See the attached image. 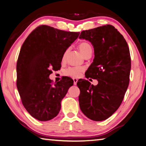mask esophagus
Returning a JSON list of instances; mask_svg holds the SVG:
<instances>
[{"label": "esophagus", "instance_id": "obj_1", "mask_svg": "<svg viewBox=\"0 0 146 146\" xmlns=\"http://www.w3.org/2000/svg\"><path fill=\"white\" fill-rule=\"evenodd\" d=\"M73 84H74V85H76L77 82H78V80L76 78H73Z\"/></svg>", "mask_w": 146, "mask_h": 146}]
</instances>
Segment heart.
<instances>
[{"label": "heart", "mask_w": 146, "mask_h": 146, "mask_svg": "<svg viewBox=\"0 0 146 146\" xmlns=\"http://www.w3.org/2000/svg\"><path fill=\"white\" fill-rule=\"evenodd\" d=\"M79 50L82 53V55L85 57L89 53H91L92 52V48L88 43L87 42H81L78 45ZM68 53V49H67L63 53L62 56V60L64 61L66 58L67 54ZM84 68L83 67L76 66V67H69L65 70V73L66 75L70 76L73 78H78L80 77L82 73L84 72Z\"/></svg>", "instance_id": "b5f03b06"}]
</instances>
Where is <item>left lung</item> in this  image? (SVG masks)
<instances>
[{
  "label": "left lung",
  "mask_w": 146,
  "mask_h": 146,
  "mask_svg": "<svg viewBox=\"0 0 146 146\" xmlns=\"http://www.w3.org/2000/svg\"><path fill=\"white\" fill-rule=\"evenodd\" d=\"M79 38L93 45L94 58L85 76L98 81L96 86L86 80L78 81L80 108L89 119L103 121L119 108L126 92L131 67L129 48L111 25L83 30Z\"/></svg>",
  "instance_id": "obj_1"
}]
</instances>
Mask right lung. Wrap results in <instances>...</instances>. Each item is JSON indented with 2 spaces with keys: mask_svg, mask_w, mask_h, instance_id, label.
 <instances>
[{
  "mask_svg": "<svg viewBox=\"0 0 146 146\" xmlns=\"http://www.w3.org/2000/svg\"><path fill=\"white\" fill-rule=\"evenodd\" d=\"M79 35L42 25L23 42L17 62V87L23 106L35 119L49 121L59 113L73 80L66 76L53 83L49 75L61 67L63 53Z\"/></svg>",
  "mask_w": 146,
  "mask_h": 146,
  "instance_id": "add662e5",
  "label": "right lung"
}]
</instances>
